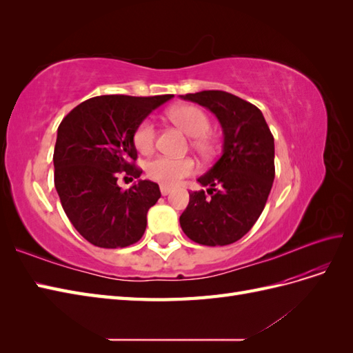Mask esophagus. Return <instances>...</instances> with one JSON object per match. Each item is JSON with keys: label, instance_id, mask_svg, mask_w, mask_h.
Here are the masks:
<instances>
[{"label": "esophagus", "instance_id": "1", "mask_svg": "<svg viewBox=\"0 0 353 353\" xmlns=\"http://www.w3.org/2000/svg\"><path fill=\"white\" fill-rule=\"evenodd\" d=\"M170 191H172V188L168 187V185H160V193H162V196H168Z\"/></svg>", "mask_w": 353, "mask_h": 353}]
</instances>
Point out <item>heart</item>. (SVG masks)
Masks as SVG:
<instances>
[{
  "label": "heart",
  "mask_w": 353,
  "mask_h": 353,
  "mask_svg": "<svg viewBox=\"0 0 353 353\" xmlns=\"http://www.w3.org/2000/svg\"><path fill=\"white\" fill-rule=\"evenodd\" d=\"M169 119L175 125H178L187 135L196 137L191 144L196 150L208 156L212 152V144L206 132L210 128V122L208 114L196 105L190 104H181L175 105L168 113ZM156 143V125L152 119H144L140 125L137 126L134 132V144L138 152L148 153L153 150ZM148 178L157 181L160 184L165 185H176L181 179L194 174L196 163L193 159L184 157V159H174L166 156H159L147 163L145 166Z\"/></svg>",
  "instance_id": "1"
}]
</instances>
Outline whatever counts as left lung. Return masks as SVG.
Returning <instances> with one entry per match:
<instances>
[{"instance_id":"8db88e82","label":"left lung","mask_w":353,"mask_h":353,"mask_svg":"<svg viewBox=\"0 0 353 353\" xmlns=\"http://www.w3.org/2000/svg\"><path fill=\"white\" fill-rule=\"evenodd\" d=\"M218 117L223 132L222 154L197 181L208 188L190 193L179 216L185 236L203 245L240 240L258 221L272 188L274 137L262 112L225 91L179 95Z\"/></svg>"}]
</instances>
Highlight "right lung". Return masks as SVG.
<instances>
[{
	"label": "right lung",
	"instance_id": "right-lung-1",
	"mask_svg": "<svg viewBox=\"0 0 353 353\" xmlns=\"http://www.w3.org/2000/svg\"><path fill=\"white\" fill-rule=\"evenodd\" d=\"M174 95H99L77 105L57 130L54 185L63 210L81 236L97 248H126L143 237L147 212L160 199L153 181L117 185L119 174L140 178L134 132Z\"/></svg>",
	"mask_w": 353,
	"mask_h": 353
}]
</instances>
